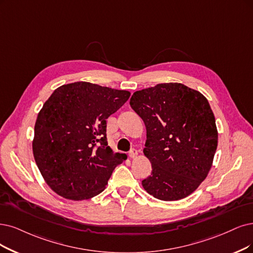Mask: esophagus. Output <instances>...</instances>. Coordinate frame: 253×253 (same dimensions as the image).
I'll return each mask as SVG.
<instances>
[{
  "mask_svg": "<svg viewBox=\"0 0 253 253\" xmlns=\"http://www.w3.org/2000/svg\"><path fill=\"white\" fill-rule=\"evenodd\" d=\"M129 156L131 157V158H135L137 156V150H136V149H131V150H130V152H129Z\"/></svg>",
  "mask_w": 253,
  "mask_h": 253,
  "instance_id": "34e87169",
  "label": "esophagus"
}]
</instances>
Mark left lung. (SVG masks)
I'll list each match as a JSON object with an SVG mask.
<instances>
[{
	"label": "left lung",
	"instance_id": "8db88e82",
	"mask_svg": "<svg viewBox=\"0 0 253 253\" xmlns=\"http://www.w3.org/2000/svg\"><path fill=\"white\" fill-rule=\"evenodd\" d=\"M130 106L147 130L144 154L152 172L143 188L164 201L188 197L207 178L218 146L208 99L181 83H161L135 91Z\"/></svg>",
	"mask_w": 253,
	"mask_h": 253
}]
</instances>
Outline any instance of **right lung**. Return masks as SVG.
<instances>
[{
  "label": "right lung",
  "instance_id": "1",
  "mask_svg": "<svg viewBox=\"0 0 253 253\" xmlns=\"http://www.w3.org/2000/svg\"><path fill=\"white\" fill-rule=\"evenodd\" d=\"M130 92L89 82L56 88L37 116L32 143L35 163L50 188L61 197L80 201L104 191L126 154L107 146L106 119Z\"/></svg>",
  "mask_w": 253,
  "mask_h": 253
}]
</instances>
